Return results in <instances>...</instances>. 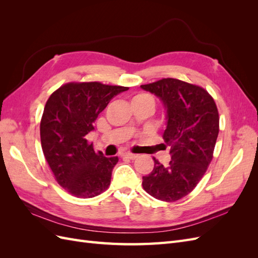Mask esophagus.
Masks as SVG:
<instances>
[{"mask_svg": "<svg viewBox=\"0 0 258 258\" xmlns=\"http://www.w3.org/2000/svg\"><path fill=\"white\" fill-rule=\"evenodd\" d=\"M122 156H124V157H127V158H129V159H136V158L138 157V155H136V154H132V153H129V152L123 153V154H122Z\"/></svg>", "mask_w": 258, "mask_h": 258, "instance_id": "1", "label": "esophagus"}]
</instances>
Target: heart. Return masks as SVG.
Listing matches in <instances>:
<instances>
[{
	"label": "heart",
	"instance_id": "1",
	"mask_svg": "<svg viewBox=\"0 0 258 258\" xmlns=\"http://www.w3.org/2000/svg\"><path fill=\"white\" fill-rule=\"evenodd\" d=\"M134 100H137V101H144V102H150L154 105V99L152 96L147 95V93H141V95H138L134 98Z\"/></svg>",
	"mask_w": 258,
	"mask_h": 258
}]
</instances>
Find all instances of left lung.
<instances>
[{
    "label": "left lung",
    "mask_w": 258,
    "mask_h": 258,
    "mask_svg": "<svg viewBox=\"0 0 258 258\" xmlns=\"http://www.w3.org/2000/svg\"><path fill=\"white\" fill-rule=\"evenodd\" d=\"M141 88L161 100L167 119L162 138L171 147L169 165L154 158L143 188L158 200L176 201L197 186L212 160L220 123L217 107L207 90L179 80L162 79Z\"/></svg>",
    "instance_id": "8db88e82"
}]
</instances>
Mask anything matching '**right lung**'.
<instances>
[{
  "label": "right lung",
  "instance_id": "obj_1",
  "mask_svg": "<svg viewBox=\"0 0 258 258\" xmlns=\"http://www.w3.org/2000/svg\"><path fill=\"white\" fill-rule=\"evenodd\" d=\"M128 90L98 82L69 83L46 102L41 120V142L57 182L75 197L92 198L107 189L118 157L97 154L87 136L110 101Z\"/></svg>",
  "mask_w": 258,
  "mask_h": 258
}]
</instances>
